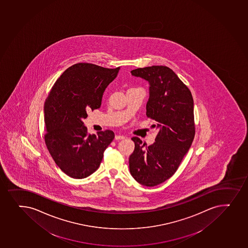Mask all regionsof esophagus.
<instances>
[{
  "mask_svg": "<svg viewBox=\"0 0 248 248\" xmlns=\"http://www.w3.org/2000/svg\"><path fill=\"white\" fill-rule=\"evenodd\" d=\"M125 139V136H124V135H115V140H121V139Z\"/></svg>",
  "mask_w": 248,
  "mask_h": 248,
  "instance_id": "obj_1",
  "label": "esophagus"
}]
</instances>
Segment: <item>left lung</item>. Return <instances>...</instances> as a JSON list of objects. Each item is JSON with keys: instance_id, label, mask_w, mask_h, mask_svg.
<instances>
[{"instance_id": "8db88e82", "label": "left lung", "mask_w": 248, "mask_h": 248, "mask_svg": "<svg viewBox=\"0 0 248 248\" xmlns=\"http://www.w3.org/2000/svg\"><path fill=\"white\" fill-rule=\"evenodd\" d=\"M131 74L149 83L147 116L159 129L148 147L132 139L135 148L129 156V170L138 183L156 186L175 173L195 136L193 98L188 88L169 67L153 65L133 69Z\"/></svg>"}]
</instances>
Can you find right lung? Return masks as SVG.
Returning <instances> with one entry per match:
<instances>
[{
  "label": "right lung",
  "mask_w": 248,
  "mask_h": 248,
  "mask_svg": "<svg viewBox=\"0 0 248 248\" xmlns=\"http://www.w3.org/2000/svg\"><path fill=\"white\" fill-rule=\"evenodd\" d=\"M119 70L120 67L74 64L56 80L46 99V145L56 165L73 179H84L93 173L115 138L111 130L88 134L83 120L88 117V109L101 107L105 89Z\"/></svg>",
  "instance_id": "add662e5"
}]
</instances>
